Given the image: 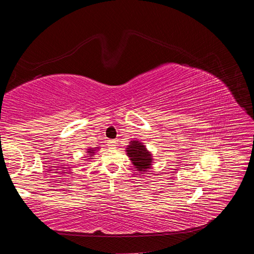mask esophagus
I'll use <instances>...</instances> for the list:
<instances>
[{
    "label": "esophagus",
    "instance_id": "1",
    "mask_svg": "<svg viewBox=\"0 0 254 254\" xmlns=\"http://www.w3.org/2000/svg\"><path fill=\"white\" fill-rule=\"evenodd\" d=\"M117 141L115 140H112V141H108V146L109 147H115V146H117Z\"/></svg>",
    "mask_w": 254,
    "mask_h": 254
}]
</instances>
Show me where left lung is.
<instances>
[{
    "mask_svg": "<svg viewBox=\"0 0 254 254\" xmlns=\"http://www.w3.org/2000/svg\"><path fill=\"white\" fill-rule=\"evenodd\" d=\"M127 156L139 172H147L151 167L152 155L139 141H131L126 148Z\"/></svg>",
    "mask_w": 254,
    "mask_h": 254,
    "instance_id": "left-lung-1",
    "label": "left lung"
}]
</instances>
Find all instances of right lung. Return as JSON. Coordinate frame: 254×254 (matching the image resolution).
<instances>
[{"mask_svg":"<svg viewBox=\"0 0 254 254\" xmlns=\"http://www.w3.org/2000/svg\"><path fill=\"white\" fill-rule=\"evenodd\" d=\"M97 150H98V147L97 148H88V151H87L89 153L88 157H93V155ZM88 159H92V158H88Z\"/></svg>","mask_w":254,"mask_h":254,"instance_id":"obj_1","label":"right lung"}]
</instances>
